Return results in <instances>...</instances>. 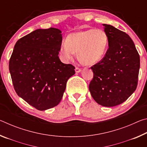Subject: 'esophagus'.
<instances>
[{"label":"esophagus","instance_id":"obj_1","mask_svg":"<svg viewBox=\"0 0 147 147\" xmlns=\"http://www.w3.org/2000/svg\"><path fill=\"white\" fill-rule=\"evenodd\" d=\"M75 71H76V73H80V72L81 71V69H80V68H79V67H76V68H75Z\"/></svg>","mask_w":147,"mask_h":147}]
</instances>
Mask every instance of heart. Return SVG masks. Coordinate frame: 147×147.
<instances>
[{
  "label": "heart",
  "instance_id": "b5f03b06",
  "mask_svg": "<svg viewBox=\"0 0 147 147\" xmlns=\"http://www.w3.org/2000/svg\"><path fill=\"white\" fill-rule=\"evenodd\" d=\"M108 43L105 32L100 29H90L69 34L67 42L62 43L59 53L70 59L78 54L79 61L84 65H91L102 58Z\"/></svg>",
  "mask_w": 147,
  "mask_h": 147
}]
</instances>
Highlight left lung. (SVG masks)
<instances>
[{"instance_id": "obj_1", "label": "left lung", "mask_w": 147, "mask_h": 147, "mask_svg": "<svg viewBox=\"0 0 147 147\" xmlns=\"http://www.w3.org/2000/svg\"><path fill=\"white\" fill-rule=\"evenodd\" d=\"M103 26L108 49L104 58L91 67L93 78L89 89L98 104L113 107L127 100L136 89L140 58L127 34L109 24Z\"/></svg>"}]
</instances>
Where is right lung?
Wrapping results in <instances>:
<instances>
[{
    "label": "right lung",
    "mask_w": 147,
    "mask_h": 147,
    "mask_svg": "<svg viewBox=\"0 0 147 147\" xmlns=\"http://www.w3.org/2000/svg\"><path fill=\"white\" fill-rule=\"evenodd\" d=\"M61 33L54 28L36 30L17 41L9 59L15 91L40 111L58 105L75 73L73 65L63 63L58 57Z\"/></svg>",
    "instance_id": "1"
}]
</instances>
